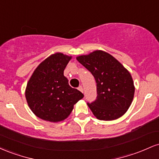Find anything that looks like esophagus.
Wrapping results in <instances>:
<instances>
[{"mask_svg": "<svg viewBox=\"0 0 159 159\" xmlns=\"http://www.w3.org/2000/svg\"><path fill=\"white\" fill-rule=\"evenodd\" d=\"M78 90L81 91L82 93H84V89H83V87H82V86H80V87H78Z\"/></svg>", "mask_w": 159, "mask_h": 159, "instance_id": "esophagus-1", "label": "esophagus"}]
</instances>
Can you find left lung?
<instances>
[{"label":"left lung","instance_id":"left-lung-1","mask_svg":"<svg viewBox=\"0 0 159 159\" xmlns=\"http://www.w3.org/2000/svg\"><path fill=\"white\" fill-rule=\"evenodd\" d=\"M94 76L97 98L87 103L98 120L111 121L125 114L132 102L134 85L130 72L116 58L102 50L76 57Z\"/></svg>","mask_w":159,"mask_h":159}]
</instances>
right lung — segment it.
I'll use <instances>...</instances> for the list:
<instances>
[{
  "label": "right lung",
  "instance_id": "right-lung-1",
  "mask_svg": "<svg viewBox=\"0 0 159 159\" xmlns=\"http://www.w3.org/2000/svg\"><path fill=\"white\" fill-rule=\"evenodd\" d=\"M72 56L56 52L39 63L27 84L25 98L36 116L57 123L66 119L84 94L71 87L63 75Z\"/></svg>",
  "mask_w": 159,
  "mask_h": 159
}]
</instances>
